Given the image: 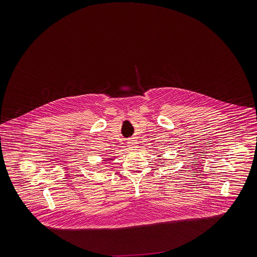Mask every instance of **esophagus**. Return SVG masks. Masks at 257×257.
<instances>
[{
  "mask_svg": "<svg viewBox=\"0 0 257 257\" xmlns=\"http://www.w3.org/2000/svg\"><path fill=\"white\" fill-rule=\"evenodd\" d=\"M139 145V143L137 142V141H135V140H132V141H130L128 143H127V147L130 149H132V150H135V149H137L138 148V146Z\"/></svg>",
  "mask_w": 257,
  "mask_h": 257,
  "instance_id": "1",
  "label": "esophagus"
}]
</instances>
